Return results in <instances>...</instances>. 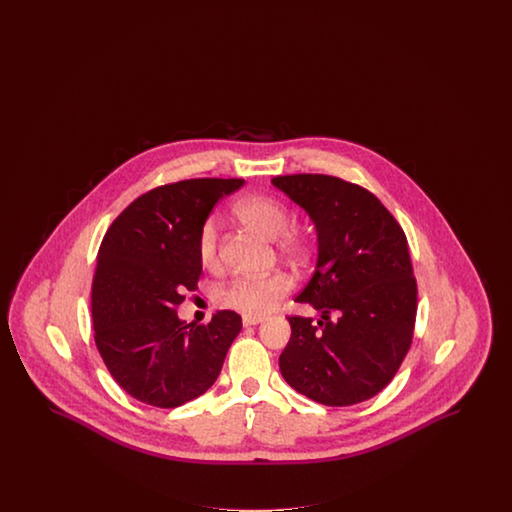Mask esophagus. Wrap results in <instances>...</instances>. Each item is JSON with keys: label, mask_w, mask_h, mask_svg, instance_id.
Wrapping results in <instances>:
<instances>
[{"label": "esophagus", "mask_w": 512, "mask_h": 512, "mask_svg": "<svg viewBox=\"0 0 512 512\" xmlns=\"http://www.w3.org/2000/svg\"><path fill=\"white\" fill-rule=\"evenodd\" d=\"M265 320V317H259V315H244L242 322L244 326H255V324H261Z\"/></svg>", "instance_id": "esophagus-1"}]
</instances>
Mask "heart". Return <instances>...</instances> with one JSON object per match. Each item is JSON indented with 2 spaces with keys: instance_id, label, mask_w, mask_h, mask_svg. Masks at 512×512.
<instances>
[{
  "instance_id": "heart-1",
  "label": "heart",
  "mask_w": 512,
  "mask_h": 512,
  "mask_svg": "<svg viewBox=\"0 0 512 512\" xmlns=\"http://www.w3.org/2000/svg\"><path fill=\"white\" fill-rule=\"evenodd\" d=\"M236 213L249 228L268 240L282 238L280 249L286 255H299L303 251L299 238L288 234L292 215L278 199L268 195H249L236 205ZM197 255L205 267H215L219 261V226L213 219L205 220L199 230ZM290 288V278L280 272L268 276H242L220 290L219 303L244 315H265L280 297L290 292Z\"/></svg>"
}]
</instances>
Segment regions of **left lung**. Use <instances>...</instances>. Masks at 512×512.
<instances>
[{
  "label": "left lung",
  "mask_w": 512,
  "mask_h": 512,
  "mask_svg": "<svg viewBox=\"0 0 512 512\" xmlns=\"http://www.w3.org/2000/svg\"><path fill=\"white\" fill-rule=\"evenodd\" d=\"M313 220L317 265L295 297L320 313L290 317L280 372L309 399L347 407L384 390L413 341L416 280L407 238L365 188L326 174L272 178Z\"/></svg>",
  "instance_id": "left-lung-1"
}]
</instances>
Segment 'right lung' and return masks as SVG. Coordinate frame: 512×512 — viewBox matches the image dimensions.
<instances>
[{
	"label": "right lung",
	"instance_id": "add662e5",
	"mask_svg": "<svg viewBox=\"0 0 512 512\" xmlns=\"http://www.w3.org/2000/svg\"><path fill=\"white\" fill-rule=\"evenodd\" d=\"M242 178H194L132 201L107 230L92 288L96 345L111 376L134 399L174 409L209 390L242 330L217 311L186 324L176 307L201 274L197 236L220 197Z\"/></svg>",
	"mask_w": 512,
	"mask_h": 512
}]
</instances>
